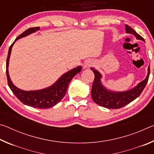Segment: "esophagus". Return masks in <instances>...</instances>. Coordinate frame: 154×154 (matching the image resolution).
Listing matches in <instances>:
<instances>
[{
  "label": "esophagus",
  "mask_w": 154,
  "mask_h": 154,
  "mask_svg": "<svg viewBox=\"0 0 154 154\" xmlns=\"http://www.w3.org/2000/svg\"><path fill=\"white\" fill-rule=\"evenodd\" d=\"M92 65V62H85V65H84V67L85 68H89L90 66H91Z\"/></svg>",
  "instance_id": "esophagus-1"
}]
</instances>
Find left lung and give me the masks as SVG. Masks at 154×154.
<instances>
[{
  "instance_id": "left-lung-1",
  "label": "left lung",
  "mask_w": 154,
  "mask_h": 154,
  "mask_svg": "<svg viewBox=\"0 0 154 154\" xmlns=\"http://www.w3.org/2000/svg\"><path fill=\"white\" fill-rule=\"evenodd\" d=\"M126 32L134 35L137 39L145 41L144 38L128 25H126ZM91 69L93 70L94 73V79L92 93H91L93 100L98 105L102 106L103 107L115 109L123 107L139 97L147 84L150 74V68L149 66L147 77L140 82L136 87L126 92H113L107 90L101 84L100 78L102 76L100 72L94 69L93 68H91Z\"/></svg>"
}]
</instances>
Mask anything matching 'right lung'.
Returning <instances> with one entry per match:
<instances>
[{
  "mask_svg": "<svg viewBox=\"0 0 154 154\" xmlns=\"http://www.w3.org/2000/svg\"><path fill=\"white\" fill-rule=\"evenodd\" d=\"M39 30V27H34L28 28L25 30L24 32L21 34L16 38L17 41L19 38L27 36L30 34L36 32ZM15 41L9 47L8 56H7L6 62V73L7 77V83L14 95L19 99L23 104L26 105L32 106L34 108L37 109H48L52 107L60 101L66 92L68 86L71 79L77 73L82 71V66H77V68L71 70L69 72H66L57 82L52 85L51 86L45 89L36 90V91H24L19 89L13 84L11 79H10L8 66L10 55H11V48Z\"/></svg>",
  "mask_w": 154,
  "mask_h": 154,
  "instance_id": "obj_1",
  "label": "right lung"
}]
</instances>
